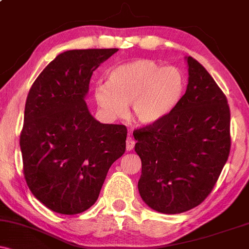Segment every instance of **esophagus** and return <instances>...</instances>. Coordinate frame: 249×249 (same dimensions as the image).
I'll use <instances>...</instances> for the list:
<instances>
[{
    "label": "esophagus",
    "instance_id": "obj_1",
    "mask_svg": "<svg viewBox=\"0 0 249 249\" xmlns=\"http://www.w3.org/2000/svg\"><path fill=\"white\" fill-rule=\"evenodd\" d=\"M134 144H136V142H134V139L132 138V136H131V134L128 133L127 139H126V151L132 150V148L134 147Z\"/></svg>",
    "mask_w": 249,
    "mask_h": 249
}]
</instances>
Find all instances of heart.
I'll use <instances>...</instances> for the list:
<instances>
[{
    "instance_id": "b5f03b06",
    "label": "heart",
    "mask_w": 249,
    "mask_h": 249,
    "mask_svg": "<svg viewBox=\"0 0 249 249\" xmlns=\"http://www.w3.org/2000/svg\"><path fill=\"white\" fill-rule=\"evenodd\" d=\"M184 87V77L178 69L142 58L112 68L107 73V83L93 89V99L108 119L122 118L130 104L133 122L152 126L176 108Z\"/></svg>"
}]
</instances>
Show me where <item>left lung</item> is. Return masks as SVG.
Wrapping results in <instances>:
<instances>
[{"mask_svg": "<svg viewBox=\"0 0 249 249\" xmlns=\"http://www.w3.org/2000/svg\"><path fill=\"white\" fill-rule=\"evenodd\" d=\"M185 95L164 121L133 131L142 159L138 190L157 212L177 214L212 192L231 151L227 98L212 76L187 57Z\"/></svg>", "mask_w": 249, "mask_h": 249, "instance_id": "left-lung-1", "label": "left lung"}]
</instances>
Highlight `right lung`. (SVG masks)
Segmentation results:
<instances>
[{"label": "right lung", "instance_id": "right-lung-1", "mask_svg": "<svg viewBox=\"0 0 249 249\" xmlns=\"http://www.w3.org/2000/svg\"><path fill=\"white\" fill-rule=\"evenodd\" d=\"M117 51L59 53L28 93L19 136L23 174L36 199L56 213L92 206L108 168L125 152L126 127L96 121L84 101L92 72Z\"/></svg>", "mask_w": 249, "mask_h": 249}]
</instances>
